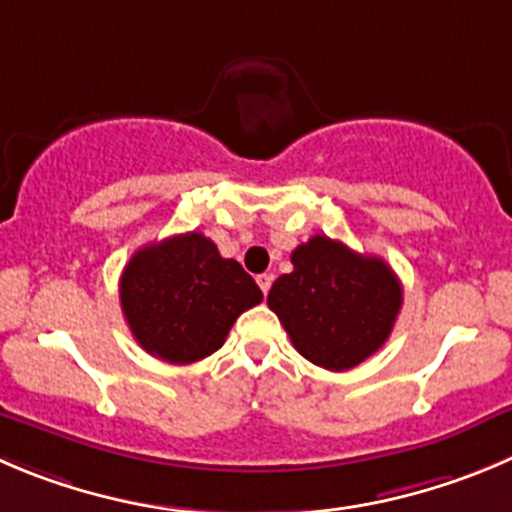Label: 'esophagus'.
<instances>
[{
	"mask_svg": "<svg viewBox=\"0 0 512 512\" xmlns=\"http://www.w3.org/2000/svg\"><path fill=\"white\" fill-rule=\"evenodd\" d=\"M271 281H274V276H271V274H261V276H256V284H259V289L264 291V294H269Z\"/></svg>",
	"mask_w": 512,
	"mask_h": 512,
	"instance_id": "1",
	"label": "esophagus"
}]
</instances>
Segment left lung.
Instances as JSON below:
<instances>
[{
    "instance_id": "8db88e82",
    "label": "left lung",
    "mask_w": 512,
    "mask_h": 512,
    "mask_svg": "<svg viewBox=\"0 0 512 512\" xmlns=\"http://www.w3.org/2000/svg\"><path fill=\"white\" fill-rule=\"evenodd\" d=\"M291 264L294 271L271 286L269 309L301 357L344 372L387 342L402 309V284L382 259L311 236L294 248Z\"/></svg>"
}]
</instances>
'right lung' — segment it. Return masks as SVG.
<instances>
[{"label": "right lung", "mask_w": 512, "mask_h": 512, "mask_svg": "<svg viewBox=\"0 0 512 512\" xmlns=\"http://www.w3.org/2000/svg\"><path fill=\"white\" fill-rule=\"evenodd\" d=\"M264 294L203 233H180L133 253L120 304L135 342L168 364H191L223 347L233 321Z\"/></svg>", "instance_id": "1"}]
</instances>
